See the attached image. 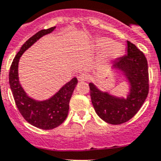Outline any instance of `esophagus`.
<instances>
[{
    "label": "esophagus",
    "instance_id": "1",
    "mask_svg": "<svg viewBox=\"0 0 161 161\" xmlns=\"http://www.w3.org/2000/svg\"><path fill=\"white\" fill-rule=\"evenodd\" d=\"M77 79L80 82L86 81V80L88 79V75H86V74H85V73H82V74H80V75H78Z\"/></svg>",
    "mask_w": 161,
    "mask_h": 161
}]
</instances>
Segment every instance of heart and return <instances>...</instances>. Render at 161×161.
<instances>
[{"label":"heart","mask_w":161,"mask_h":161,"mask_svg":"<svg viewBox=\"0 0 161 161\" xmlns=\"http://www.w3.org/2000/svg\"><path fill=\"white\" fill-rule=\"evenodd\" d=\"M97 46L99 48H104L103 58L105 60H113L119 58L123 53V47L118 43H111V40L107 38H99L96 41Z\"/></svg>","instance_id":"obj_1"}]
</instances>
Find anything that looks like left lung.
<instances>
[{
    "mask_svg": "<svg viewBox=\"0 0 161 161\" xmlns=\"http://www.w3.org/2000/svg\"><path fill=\"white\" fill-rule=\"evenodd\" d=\"M127 54L117 60L114 67L125 73L131 84L126 99L115 98L101 92L94 84H89L92 104L96 114L106 123L118 125L133 118L149 93V73L147 60L142 52L127 41Z\"/></svg>",
    "mask_w": 161,
    "mask_h": 161,
    "instance_id": "left-lung-1",
    "label": "left lung"
}]
</instances>
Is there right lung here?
I'll use <instances>...</instances> for the list:
<instances>
[{"instance_id":"obj_1","label":"right lung","mask_w":161,"mask_h":161,"mask_svg":"<svg viewBox=\"0 0 161 161\" xmlns=\"http://www.w3.org/2000/svg\"><path fill=\"white\" fill-rule=\"evenodd\" d=\"M55 28L40 30L29 38L14 57L9 72V83L18 110L28 123L43 130L53 129L64 122L68 114L70 99L78 80L73 78L48 100L35 101L27 96L19 82L18 63L21 55L30 46L41 37L53 31Z\"/></svg>"}]
</instances>
